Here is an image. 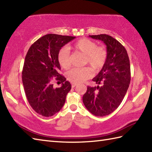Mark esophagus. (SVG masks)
<instances>
[{"instance_id": "1", "label": "esophagus", "mask_w": 152, "mask_h": 152, "mask_svg": "<svg viewBox=\"0 0 152 152\" xmlns=\"http://www.w3.org/2000/svg\"><path fill=\"white\" fill-rule=\"evenodd\" d=\"M77 86V84H75V83H72V88H75Z\"/></svg>"}]
</instances>
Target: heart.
<instances>
[{
    "label": "heart",
    "mask_w": 152,
    "mask_h": 152,
    "mask_svg": "<svg viewBox=\"0 0 152 152\" xmlns=\"http://www.w3.org/2000/svg\"><path fill=\"white\" fill-rule=\"evenodd\" d=\"M72 48L76 52L85 55L83 64L88 65L94 72H99L104 66L107 59V50L102 46H97L92 40L86 38H80L73 43ZM58 61L60 66L68 69L72 66L69 50L67 48H62L58 54ZM92 75L90 67L73 68L69 71L66 77L69 81L79 84L85 81Z\"/></svg>",
    "instance_id": "heart-1"
}]
</instances>
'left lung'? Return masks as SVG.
<instances>
[{"mask_svg": "<svg viewBox=\"0 0 152 152\" xmlns=\"http://www.w3.org/2000/svg\"><path fill=\"white\" fill-rule=\"evenodd\" d=\"M107 45V59L96 77L97 85L87 87L83 102L88 110L96 116L109 115L122 103L131 80L130 62L126 49L121 43L107 34L92 35Z\"/></svg>", "mask_w": 152, "mask_h": 152, "instance_id": "left-lung-1", "label": "left lung"}]
</instances>
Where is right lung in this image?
<instances>
[{"label": "right lung", "mask_w": 152, "mask_h": 152, "mask_svg": "<svg viewBox=\"0 0 152 152\" xmlns=\"http://www.w3.org/2000/svg\"><path fill=\"white\" fill-rule=\"evenodd\" d=\"M76 37L49 34L30 46L24 62L22 80L28 102L36 112L45 117L60 110L72 85L59 72L60 50ZM56 77L62 86L55 89L52 80Z\"/></svg>", "instance_id": "obj_1"}]
</instances>
